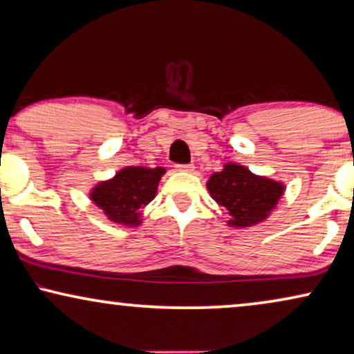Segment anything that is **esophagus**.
Listing matches in <instances>:
<instances>
[{
	"mask_svg": "<svg viewBox=\"0 0 354 354\" xmlns=\"http://www.w3.org/2000/svg\"><path fill=\"white\" fill-rule=\"evenodd\" d=\"M177 171H180V172H193V171H195V166H193V164H178Z\"/></svg>",
	"mask_w": 354,
	"mask_h": 354,
	"instance_id": "1",
	"label": "esophagus"
}]
</instances>
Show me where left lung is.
<instances>
[{
    "mask_svg": "<svg viewBox=\"0 0 354 354\" xmlns=\"http://www.w3.org/2000/svg\"><path fill=\"white\" fill-rule=\"evenodd\" d=\"M212 200L229 212L227 225L246 229L263 222L275 209L285 192L282 182L256 176L248 167L236 162L224 164L206 183Z\"/></svg>",
    "mask_w": 354,
    "mask_h": 354,
    "instance_id": "8db88e82",
    "label": "left lung"
}]
</instances>
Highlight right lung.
Listing matches in <instances>:
<instances>
[{
	"mask_svg": "<svg viewBox=\"0 0 354 354\" xmlns=\"http://www.w3.org/2000/svg\"><path fill=\"white\" fill-rule=\"evenodd\" d=\"M164 174V167H124L109 180L96 183L90 200L114 224L137 227L142 224V207L154 200Z\"/></svg>",
	"mask_w": 354,
	"mask_h": 354,
	"instance_id": "right-lung-1",
	"label": "right lung"
}]
</instances>
